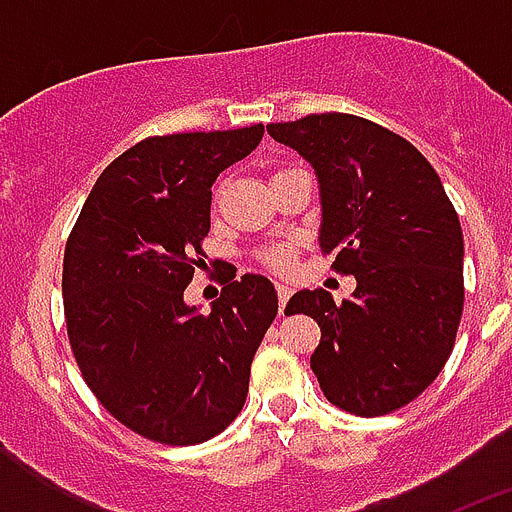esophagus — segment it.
Returning a JSON list of instances; mask_svg holds the SVG:
<instances>
[{
  "label": "esophagus",
  "mask_w": 512,
  "mask_h": 512,
  "mask_svg": "<svg viewBox=\"0 0 512 512\" xmlns=\"http://www.w3.org/2000/svg\"><path fill=\"white\" fill-rule=\"evenodd\" d=\"M277 295H279V312H284V305L292 297V287L287 282H277Z\"/></svg>",
  "instance_id": "obj_1"
}]
</instances>
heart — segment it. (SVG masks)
Wrapping results in <instances>:
<instances>
[{"mask_svg":"<svg viewBox=\"0 0 512 512\" xmlns=\"http://www.w3.org/2000/svg\"><path fill=\"white\" fill-rule=\"evenodd\" d=\"M271 264L277 266V269H284V266H289V253L287 251L271 253Z\"/></svg>","mask_w":512,"mask_h":512,"instance_id":"obj_1","label":"heart"}]
</instances>
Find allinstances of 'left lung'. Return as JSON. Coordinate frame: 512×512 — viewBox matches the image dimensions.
<instances>
[{"label": "left lung", "instance_id": "obj_1", "mask_svg": "<svg viewBox=\"0 0 512 512\" xmlns=\"http://www.w3.org/2000/svg\"><path fill=\"white\" fill-rule=\"evenodd\" d=\"M320 192V251L354 274L343 302L300 289L287 315L320 325L310 366L325 397L374 418L408 405L438 377L464 307V235L436 169L408 140L356 115L271 122Z\"/></svg>", "mask_w": 512, "mask_h": 512}]
</instances>
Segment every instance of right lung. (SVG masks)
Instances as JSON below:
<instances>
[{
  "mask_svg": "<svg viewBox=\"0 0 512 512\" xmlns=\"http://www.w3.org/2000/svg\"><path fill=\"white\" fill-rule=\"evenodd\" d=\"M264 125L148 138L115 158L63 253V310L76 364L122 425L171 446L225 431L277 318L261 274L230 279L202 312L184 302L210 230L212 184L256 151Z\"/></svg>",
  "mask_w": 512,
  "mask_h": 512,
  "instance_id": "obj_1",
  "label": "right lung"
}]
</instances>
